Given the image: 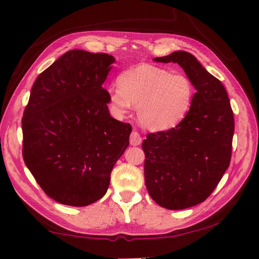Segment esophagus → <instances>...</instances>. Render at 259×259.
<instances>
[{"label":"esophagus","mask_w":259,"mask_h":259,"mask_svg":"<svg viewBox=\"0 0 259 259\" xmlns=\"http://www.w3.org/2000/svg\"><path fill=\"white\" fill-rule=\"evenodd\" d=\"M130 144L133 146H138L142 144V137H140V135L137 133V131H133V133H131Z\"/></svg>","instance_id":"1"}]
</instances>
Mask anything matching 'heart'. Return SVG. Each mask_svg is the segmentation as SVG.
<instances>
[{"instance_id": "b5f03b06", "label": "heart", "mask_w": 259, "mask_h": 259, "mask_svg": "<svg viewBox=\"0 0 259 259\" xmlns=\"http://www.w3.org/2000/svg\"><path fill=\"white\" fill-rule=\"evenodd\" d=\"M119 87L109 90V105L117 115H123L133 105L139 123L153 131L169 130L178 125L190 112L195 89L184 74L140 64L119 76Z\"/></svg>"}]
</instances>
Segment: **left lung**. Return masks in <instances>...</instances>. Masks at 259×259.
Here are the masks:
<instances>
[{
	"label": "left lung",
	"instance_id": "left-lung-1",
	"mask_svg": "<svg viewBox=\"0 0 259 259\" xmlns=\"http://www.w3.org/2000/svg\"><path fill=\"white\" fill-rule=\"evenodd\" d=\"M153 60L178 64L196 90L190 112L176 128L148 134L143 142L151 198L165 209H186L203 202L229 168L233 111L222 82L190 52Z\"/></svg>",
	"mask_w": 259,
	"mask_h": 259
}]
</instances>
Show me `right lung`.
<instances>
[{
    "instance_id": "obj_1",
    "label": "right lung",
    "mask_w": 259,
    "mask_h": 259,
    "mask_svg": "<svg viewBox=\"0 0 259 259\" xmlns=\"http://www.w3.org/2000/svg\"><path fill=\"white\" fill-rule=\"evenodd\" d=\"M115 58L69 50L35 80L23 117V156L57 202L84 207L107 192L131 125L111 116L103 84Z\"/></svg>"
}]
</instances>
